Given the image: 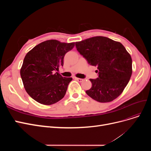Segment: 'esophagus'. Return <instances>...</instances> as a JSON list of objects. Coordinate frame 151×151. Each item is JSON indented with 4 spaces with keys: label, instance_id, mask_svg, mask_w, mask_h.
I'll return each instance as SVG.
<instances>
[{
    "label": "esophagus",
    "instance_id": "1",
    "mask_svg": "<svg viewBox=\"0 0 151 151\" xmlns=\"http://www.w3.org/2000/svg\"><path fill=\"white\" fill-rule=\"evenodd\" d=\"M75 79H76L77 81H79V82H83V81H84V79H81V78H77V77H76L75 78Z\"/></svg>",
    "mask_w": 151,
    "mask_h": 151
}]
</instances>
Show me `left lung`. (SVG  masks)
Listing matches in <instances>:
<instances>
[{"label": "left lung", "mask_w": 151, "mask_h": 151, "mask_svg": "<svg viewBox=\"0 0 151 151\" xmlns=\"http://www.w3.org/2000/svg\"><path fill=\"white\" fill-rule=\"evenodd\" d=\"M77 50L88 63L97 66L98 77L90 79L92 87L86 91L100 103L110 102L122 94L132 73V60L123 45L104 36L76 42Z\"/></svg>", "instance_id": "obj_1"}]
</instances>
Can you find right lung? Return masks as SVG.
Returning a JSON list of instances; mask_svg holds the SVG:
<instances>
[{"mask_svg": "<svg viewBox=\"0 0 151 151\" xmlns=\"http://www.w3.org/2000/svg\"><path fill=\"white\" fill-rule=\"evenodd\" d=\"M74 46L75 43L50 40L36 45L26 55L21 77L27 93L36 101L50 105L64 97L72 78L55 72L63 65L65 55Z\"/></svg>", "mask_w": 151, "mask_h": 151, "instance_id": "add662e5", "label": "right lung"}]
</instances>
